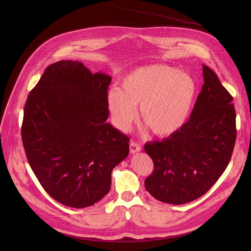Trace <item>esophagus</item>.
I'll list each match as a JSON object with an SVG mask.
<instances>
[{"mask_svg":"<svg viewBox=\"0 0 251 251\" xmlns=\"http://www.w3.org/2000/svg\"><path fill=\"white\" fill-rule=\"evenodd\" d=\"M141 151V147L139 146V144H137L136 142H131L130 143V152L131 153H136V152H139Z\"/></svg>","mask_w":251,"mask_h":251,"instance_id":"34e87169","label":"esophagus"}]
</instances>
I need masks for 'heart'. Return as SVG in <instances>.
Wrapping results in <instances>:
<instances>
[{
    "label": "heart",
    "instance_id": "heart-1",
    "mask_svg": "<svg viewBox=\"0 0 251 251\" xmlns=\"http://www.w3.org/2000/svg\"><path fill=\"white\" fill-rule=\"evenodd\" d=\"M196 94L193 79L165 65H149L124 75L119 88L107 96L115 124L128 130L136 117L160 137L172 135L185 124Z\"/></svg>",
    "mask_w": 251,
    "mask_h": 251
}]
</instances>
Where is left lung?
<instances>
[{"mask_svg":"<svg viewBox=\"0 0 251 251\" xmlns=\"http://www.w3.org/2000/svg\"><path fill=\"white\" fill-rule=\"evenodd\" d=\"M204 83L189 120L161 141L144 144L154 165L144 180L157 201L183 204L206 193L226 170L236 141L233 98L217 74L202 66Z\"/></svg>","mask_w":251,"mask_h":251,"instance_id":"1","label":"left lung"}]
</instances>
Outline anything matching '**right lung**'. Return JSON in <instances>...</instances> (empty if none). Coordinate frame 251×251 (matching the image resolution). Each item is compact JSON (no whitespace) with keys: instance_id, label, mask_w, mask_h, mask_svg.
<instances>
[{"instance_id":"add662e5","label":"right lung","mask_w":251,"mask_h":251,"mask_svg":"<svg viewBox=\"0 0 251 251\" xmlns=\"http://www.w3.org/2000/svg\"><path fill=\"white\" fill-rule=\"evenodd\" d=\"M112 77L81 62L50 65L24 107L21 136L44 189L75 208L95 204L111 188L112 170L126 159L129 138L107 119Z\"/></svg>"}]
</instances>
